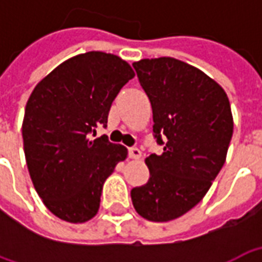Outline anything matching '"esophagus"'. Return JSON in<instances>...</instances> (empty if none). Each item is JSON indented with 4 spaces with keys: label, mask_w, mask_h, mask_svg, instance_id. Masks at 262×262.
Returning a JSON list of instances; mask_svg holds the SVG:
<instances>
[{
    "label": "esophagus",
    "mask_w": 262,
    "mask_h": 262,
    "mask_svg": "<svg viewBox=\"0 0 262 262\" xmlns=\"http://www.w3.org/2000/svg\"><path fill=\"white\" fill-rule=\"evenodd\" d=\"M129 157L133 160L140 159V157H142V151H140L137 147H130L129 148Z\"/></svg>",
    "instance_id": "esophagus-1"
}]
</instances>
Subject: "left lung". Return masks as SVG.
<instances>
[{"label": "left lung", "mask_w": 262, "mask_h": 262, "mask_svg": "<svg viewBox=\"0 0 262 262\" xmlns=\"http://www.w3.org/2000/svg\"><path fill=\"white\" fill-rule=\"evenodd\" d=\"M153 109V132L161 154H150L147 184L132 189L142 217L168 222L206 195L226 161L233 116L225 90L196 67L172 57L135 61Z\"/></svg>", "instance_id": "8db88e82"}]
</instances>
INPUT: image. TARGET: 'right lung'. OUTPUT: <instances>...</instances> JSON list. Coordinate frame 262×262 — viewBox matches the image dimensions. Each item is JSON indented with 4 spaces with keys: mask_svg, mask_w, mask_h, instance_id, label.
I'll use <instances>...</instances> for the list:
<instances>
[{
    "mask_svg": "<svg viewBox=\"0 0 262 262\" xmlns=\"http://www.w3.org/2000/svg\"><path fill=\"white\" fill-rule=\"evenodd\" d=\"M135 77L125 60L88 52L66 60L32 91L22 123L29 176L45 206L61 220L84 223L97 214L105 180L127 148L106 136L111 105Z\"/></svg>",
    "mask_w": 262,
    "mask_h": 262,
    "instance_id": "add662e5",
    "label": "right lung"
}]
</instances>
